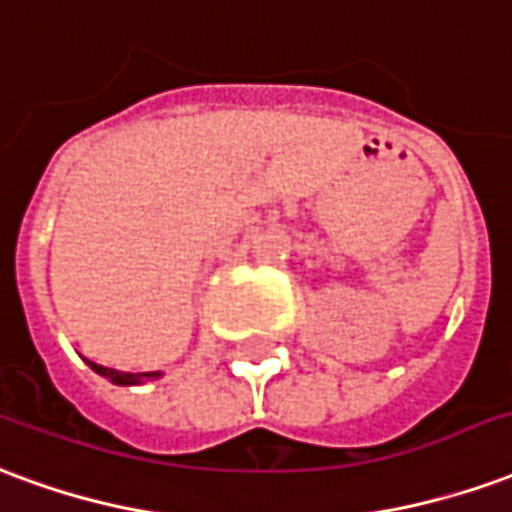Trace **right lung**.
Masks as SVG:
<instances>
[{
	"label": "right lung",
	"instance_id": "add662e5",
	"mask_svg": "<svg viewBox=\"0 0 512 512\" xmlns=\"http://www.w3.org/2000/svg\"><path fill=\"white\" fill-rule=\"evenodd\" d=\"M87 365L95 371V374L106 376L111 384H119V387H130V384H144V382H155L163 376V371H144V374H128V371H117V368H106V365H98L87 360Z\"/></svg>",
	"mask_w": 512,
	"mask_h": 512
}]
</instances>
